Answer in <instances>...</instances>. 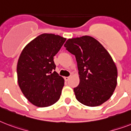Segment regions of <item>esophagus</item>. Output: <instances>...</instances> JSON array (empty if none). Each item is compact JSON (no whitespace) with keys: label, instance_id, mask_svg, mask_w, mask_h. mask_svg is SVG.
Instances as JSON below:
<instances>
[{"label":"esophagus","instance_id":"esophagus-1","mask_svg":"<svg viewBox=\"0 0 131 131\" xmlns=\"http://www.w3.org/2000/svg\"><path fill=\"white\" fill-rule=\"evenodd\" d=\"M70 79V77H64V80H65L66 82H67L68 80Z\"/></svg>","mask_w":131,"mask_h":131}]
</instances>
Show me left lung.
Returning a JSON list of instances; mask_svg holds the SVG:
<instances>
[{
  "instance_id": "8db88e82",
  "label": "left lung",
  "mask_w": 131,
  "mask_h": 131,
  "mask_svg": "<svg viewBox=\"0 0 131 131\" xmlns=\"http://www.w3.org/2000/svg\"><path fill=\"white\" fill-rule=\"evenodd\" d=\"M64 46L75 56L80 84L74 88L78 101L89 107L101 105L114 93L118 71L105 47L90 36L69 39Z\"/></svg>"
}]
</instances>
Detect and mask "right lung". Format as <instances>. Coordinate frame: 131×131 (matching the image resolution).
<instances>
[{"label":"right lung","instance_id":"1","mask_svg":"<svg viewBox=\"0 0 131 131\" xmlns=\"http://www.w3.org/2000/svg\"><path fill=\"white\" fill-rule=\"evenodd\" d=\"M66 39L53 34H42L26 46L17 65V82L25 97L34 105L45 107L59 100L64 84L55 71L53 56Z\"/></svg>","mask_w":131,"mask_h":131}]
</instances>
